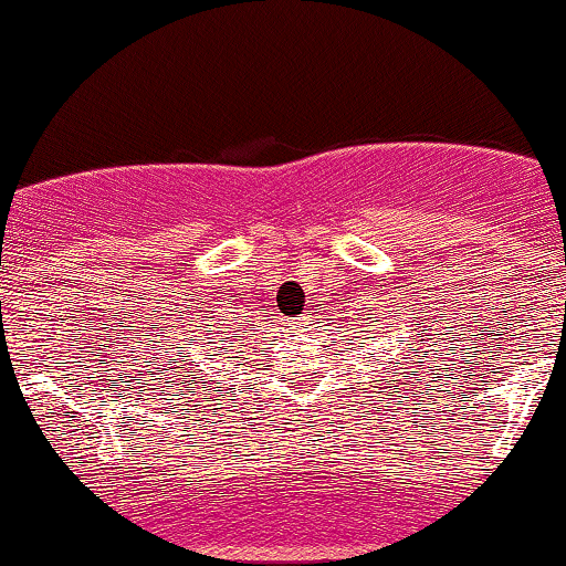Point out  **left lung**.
I'll use <instances>...</instances> for the list:
<instances>
[{
  "instance_id": "left-lung-1",
  "label": "left lung",
  "mask_w": 566,
  "mask_h": 566,
  "mask_svg": "<svg viewBox=\"0 0 566 566\" xmlns=\"http://www.w3.org/2000/svg\"><path fill=\"white\" fill-rule=\"evenodd\" d=\"M415 354H418V348H415Z\"/></svg>"
}]
</instances>
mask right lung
Segmentation results:
<instances>
[{
	"mask_svg": "<svg viewBox=\"0 0 566 566\" xmlns=\"http://www.w3.org/2000/svg\"><path fill=\"white\" fill-rule=\"evenodd\" d=\"M201 322H212V324H205V333L207 335H218L220 337V343H229V340H226V335H231V337H242V335H233L229 334L228 329L233 328L232 324L237 323L238 327L233 328L234 333H242V327H244V319L242 322H239V316H233V319H231V324H226V322H229V319H218V316H205V319H201ZM212 340H216V337H212ZM167 354H170V350H165V356ZM154 359H157V356H154ZM161 367H167V365H159L157 367V373L159 375H165V369H161ZM199 367V365H197ZM175 369H178V367H175V361H172V367H170V373H175ZM157 373H154V375H157ZM161 380V378H159ZM184 380H186V388H188V391H191V388H193V380H191V375H184ZM178 386H180V382H178ZM178 391H184V388H178ZM193 394V391H191Z\"/></svg>",
	"mask_w": 566,
	"mask_h": 566,
	"instance_id": "right-lung-1",
	"label": "right lung"
}]
</instances>
